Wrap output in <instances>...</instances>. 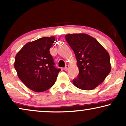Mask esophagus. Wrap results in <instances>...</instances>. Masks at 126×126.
I'll list each match as a JSON object with an SVG mask.
<instances>
[{
  "mask_svg": "<svg viewBox=\"0 0 126 126\" xmlns=\"http://www.w3.org/2000/svg\"><path fill=\"white\" fill-rule=\"evenodd\" d=\"M68 69H69V66H68V65H66L65 68H63V70H65V71H66V70H68Z\"/></svg>",
  "mask_w": 126,
  "mask_h": 126,
  "instance_id": "esophagus-1",
  "label": "esophagus"
}]
</instances>
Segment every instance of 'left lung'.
Segmentation results:
<instances>
[{
	"instance_id": "obj_1",
	"label": "left lung",
	"mask_w": 126,
	"mask_h": 126,
	"mask_svg": "<svg viewBox=\"0 0 126 126\" xmlns=\"http://www.w3.org/2000/svg\"><path fill=\"white\" fill-rule=\"evenodd\" d=\"M65 39L75 53L79 75L73 79L75 86L82 90L95 88L110 73V55L94 38L84 33L67 34Z\"/></svg>"
}]
</instances>
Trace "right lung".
I'll use <instances>...</instances> for the list:
<instances>
[{
	"label": "right lung",
	"instance_id": "obj_1",
	"mask_svg": "<svg viewBox=\"0 0 126 126\" xmlns=\"http://www.w3.org/2000/svg\"><path fill=\"white\" fill-rule=\"evenodd\" d=\"M54 41L53 36L29 42L15 56L14 68L19 78L34 92H44L50 88L61 70L55 67L49 51Z\"/></svg>",
	"mask_w": 126,
	"mask_h": 126
}]
</instances>
